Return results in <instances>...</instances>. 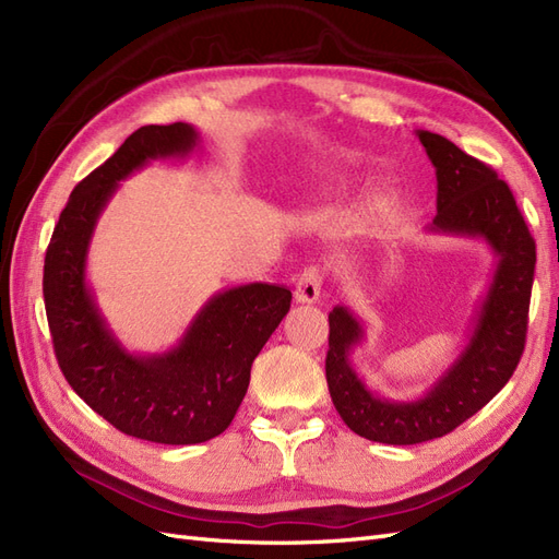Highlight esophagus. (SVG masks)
I'll return each mask as SVG.
<instances>
[{"mask_svg":"<svg viewBox=\"0 0 559 559\" xmlns=\"http://www.w3.org/2000/svg\"><path fill=\"white\" fill-rule=\"evenodd\" d=\"M298 302H317L321 296V270L317 265H310L302 270L296 282L294 292Z\"/></svg>","mask_w":559,"mask_h":559,"instance_id":"esophagus-1","label":"esophagus"}]
</instances>
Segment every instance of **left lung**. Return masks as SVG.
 I'll use <instances>...</instances> for the list:
<instances>
[{"instance_id":"obj_1","label":"left lung","mask_w":559,"mask_h":559,"mask_svg":"<svg viewBox=\"0 0 559 559\" xmlns=\"http://www.w3.org/2000/svg\"><path fill=\"white\" fill-rule=\"evenodd\" d=\"M417 138L438 181L429 230L480 238L499 263L464 352L417 401H386L370 392L349 364L352 347L364 337L359 319L343 306L329 314L326 382L335 411L354 433L386 445L441 438L501 392L524 352L536 265V242L509 183L441 134L417 130Z\"/></svg>"}]
</instances>
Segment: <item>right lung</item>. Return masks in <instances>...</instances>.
Listing matches in <instances>:
<instances>
[{"label": "right lung", "instance_id": "obj_1", "mask_svg": "<svg viewBox=\"0 0 559 559\" xmlns=\"http://www.w3.org/2000/svg\"><path fill=\"white\" fill-rule=\"evenodd\" d=\"M198 144L189 123L144 126L76 183L44 259V302L64 380L109 425L165 445L224 433L247 394L251 364L292 308L286 286L253 282L212 296L165 354H130L109 331L86 284L93 230L116 186L156 158Z\"/></svg>", "mask_w": 559, "mask_h": 559}]
</instances>
